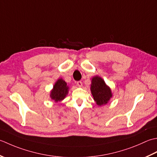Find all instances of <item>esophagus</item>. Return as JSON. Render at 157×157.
Listing matches in <instances>:
<instances>
[{
  "instance_id": "esophagus-1",
  "label": "esophagus",
  "mask_w": 157,
  "mask_h": 157,
  "mask_svg": "<svg viewBox=\"0 0 157 157\" xmlns=\"http://www.w3.org/2000/svg\"><path fill=\"white\" fill-rule=\"evenodd\" d=\"M76 84H77V85L78 86V87H81V86L82 85V83L81 81H77V82H76Z\"/></svg>"
}]
</instances>
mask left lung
I'll return each instance as SVG.
<instances>
[{
    "label": "left lung",
    "mask_w": 157,
    "mask_h": 157,
    "mask_svg": "<svg viewBox=\"0 0 157 157\" xmlns=\"http://www.w3.org/2000/svg\"><path fill=\"white\" fill-rule=\"evenodd\" d=\"M91 91L94 100L98 105L107 104L112 98L110 89L105 85L104 80L98 76L92 78Z\"/></svg>",
    "instance_id": "8db88e82"
}]
</instances>
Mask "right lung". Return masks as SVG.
Wrapping results in <instances>:
<instances>
[{
    "label": "right lung",
    "mask_w": 157,
    "mask_h": 157,
    "mask_svg": "<svg viewBox=\"0 0 157 157\" xmlns=\"http://www.w3.org/2000/svg\"><path fill=\"white\" fill-rule=\"evenodd\" d=\"M68 87L67 83L62 78L58 79L53 86V89L51 93L50 96L55 101H60L64 99L68 94Z\"/></svg>",
    "instance_id": "add662e5"
}]
</instances>
